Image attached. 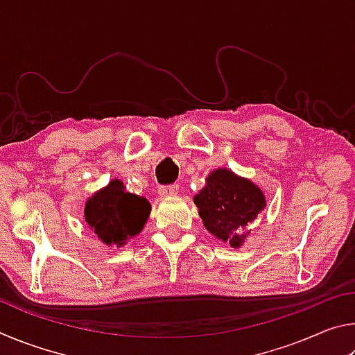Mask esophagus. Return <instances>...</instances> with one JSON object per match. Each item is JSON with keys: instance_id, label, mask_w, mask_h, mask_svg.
<instances>
[{"instance_id": "esophagus-1", "label": "esophagus", "mask_w": 355, "mask_h": 355, "mask_svg": "<svg viewBox=\"0 0 355 355\" xmlns=\"http://www.w3.org/2000/svg\"><path fill=\"white\" fill-rule=\"evenodd\" d=\"M178 194V186L177 184H169V186H161L159 188V196L161 197H172Z\"/></svg>"}]
</instances>
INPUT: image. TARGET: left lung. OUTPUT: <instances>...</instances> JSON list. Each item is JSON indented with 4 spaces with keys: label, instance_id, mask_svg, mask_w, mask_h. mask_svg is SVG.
Returning <instances> with one entry per match:
<instances>
[{
    "label": "left lung",
    "instance_id": "obj_1",
    "mask_svg": "<svg viewBox=\"0 0 355 355\" xmlns=\"http://www.w3.org/2000/svg\"><path fill=\"white\" fill-rule=\"evenodd\" d=\"M194 203L207 230L236 249L249 236L248 227L266 207V197L250 180L220 167L209 173Z\"/></svg>",
    "mask_w": 355,
    "mask_h": 355
}]
</instances>
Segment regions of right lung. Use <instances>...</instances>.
<instances>
[{"label": "right lung", "mask_w": 355, "mask_h": 355, "mask_svg": "<svg viewBox=\"0 0 355 355\" xmlns=\"http://www.w3.org/2000/svg\"><path fill=\"white\" fill-rule=\"evenodd\" d=\"M150 209L147 199L127 192L125 184L116 178L87 199L84 220L101 243L122 248L142 232Z\"/></svg>", "instance_id": "obj_1"}]
</instances>
